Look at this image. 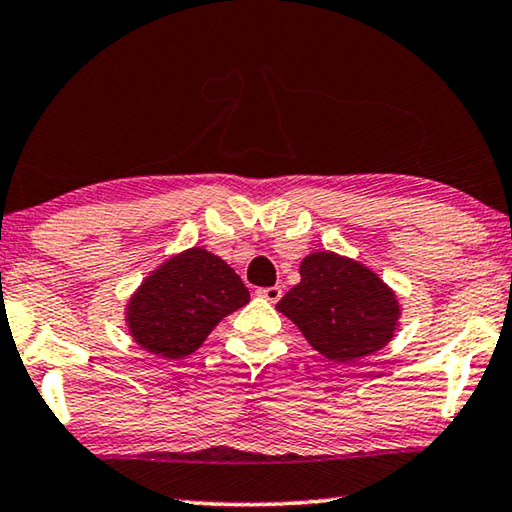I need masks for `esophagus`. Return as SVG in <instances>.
Instances as JSON below:
<instances>
[{
  "mask_svg": "<svg viewBox=\"0 0 512 512\" xmlns=\"http://www.w3.org/2000/svg\"><path fill=\"white\" fill-rule=\"evenodd\" d=\"M257 296L268 300V302H277L282 298V289L280 287H262V289H257Z\"/></svg>",
  "mask_w": 512,
  "mask_h": 512,
  "instance_id": "obj_1",
  "label": "esophagus"
}]
</instances>
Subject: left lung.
Masks as SVG:
<instances>
[{
  "label": "left lung",
  "mask_w": 512,
  "mask_h": 512,
  "mask_svg": "<svg viewBox=\"0 0 512 512\" xmlns=\"http://www.w3.org/2000/svg\"><path fill=\"white\" fill-rule=\"evenodd\" d=\"M277 311L323 357L352 363L393 339L400 302L368 266L325 250L302 259L300 282Z\"/></svg>",
  "instance_id": "1"
}]
</instances>
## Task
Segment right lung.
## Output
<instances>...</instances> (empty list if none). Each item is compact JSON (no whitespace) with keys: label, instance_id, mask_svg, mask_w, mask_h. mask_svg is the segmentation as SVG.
<instances>
[{"label":"right lung","instance_id":"obj_1","mask_svg":"<svg viewBox=\"0 0 512 512\" xmlns=\"http://www.w3.org/2000/svg\"><path fill=\"white\" fill-rule=\"evenodd\" d=\"M248 300L246 284L221 257L189 248L146 277L128 302L126 323L140 348L183 359Z\"/></svg>","mask_w":512,"mask_h":512}]
</instances>
